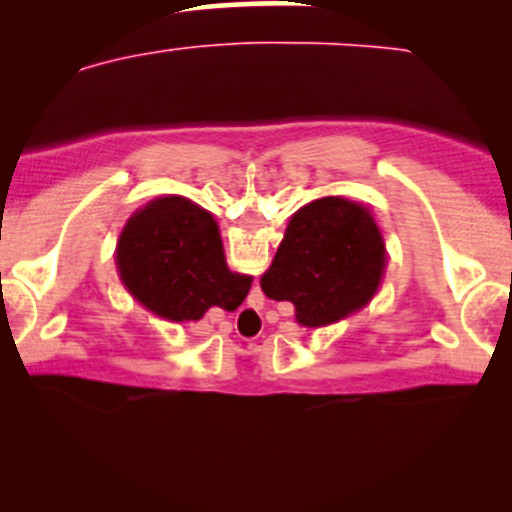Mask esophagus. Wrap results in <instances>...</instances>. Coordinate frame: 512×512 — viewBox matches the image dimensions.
Returning a JSON list of instances; mask_svg holds the SVG:
<instances>
[{"instance_id":"34e87169","label":"esophagus","mask_w":512,"mask_h":512,"mask_svg":"<svg viewBox=\"0 0 512 512\" xmlns=\"http://www.w3.org/2000/svg\"><path fill=\"white\" fill-rule=\"evenodd\" d=\"M243 317H245V325H255V317H257V313H255V308H250V305H248V308H245L243 310Z\"/></svg>"}]
</instances>
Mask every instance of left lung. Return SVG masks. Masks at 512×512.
<instances>
[{
  "label": "left lung",
  "mask_w": 512,
  "mask_h": 512,
  "mask_svg": "<svg viewBox=\"0 0 512 512\" xmlns=\"http://www.w3.org/2000/svg\"><path fill=\"white\" fill-rule=\"evenodd\" d=\"M385 264V238L370 209L320 197L291 216L260 286L267 298L293 303L298 325L325 327L373 301Z\"/></svg>",
  "instance_id": "obj_1"
}]
</instances>
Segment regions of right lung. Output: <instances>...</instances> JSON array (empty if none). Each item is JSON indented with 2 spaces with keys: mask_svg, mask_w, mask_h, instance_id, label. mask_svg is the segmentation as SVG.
<instances>
[{
  "mask_svg": "<svg viewBox=\"0 0 512 512\" xmlns=\"http://www.w3.org/2000/svg\"><path fill=\"white\" fill-rule=\"evenodd\" d=\"M125 289L163 320H199L211 305L236 310L252 276L231 272L219 223L192 199H151L129 216L115 250Z\"/></svg>",
  "mask_w": 512,
  "mask_h": 512,
  "instance_id": "right-lung-1",
  "label": "right lung"
}]
</instances>
